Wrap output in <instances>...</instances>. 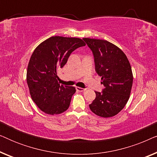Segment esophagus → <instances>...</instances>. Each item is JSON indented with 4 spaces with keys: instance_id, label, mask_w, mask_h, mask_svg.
<instances>
[{
    "instance_id": "34e87169",
    "label": "esophagus",
    "mask_w": 157,
    "mask_h": 157,
    "mask_svg": "<svg viewBox=\"0 0 157 157\" xmlns=\"http://www.w3.org/2000/svg\"><path fill=\"white\" fill-rule=\"evenodd\" d=\"M76 89L77 91H79V92H83V91H86L85 89H83V88H81V87H78V86H76Z\"/></svg>"
}]
</instances>
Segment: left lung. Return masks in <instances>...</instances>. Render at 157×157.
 I'll list each match as a JSON object with an SVG mask.
<instances>
[{
    "mask_svg": "<svg viewBox=\"0 0 157 157\" xmlns=\"http://www.w3.org/2000/svg\"><path fill=\"white\" fill-rule=\"evenodd\" d=\"M83 39L93 52L96 72L105 86L101 93L95 91L96 98L89 108L98 117H112L124 108L130 97L133 83L130 63L114 44L105 40Z\"/></svg>",
    "mask_w": 157,
    "mask_h": 157,
    "instance_id": "left-lung-1",
    "label": "left lung"
}]
</instances>
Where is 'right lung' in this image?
I'll return each instance as SVG.
<instances>
[{"instance_id": "add662e5", "label": "right lung", "mask_w": 157, "mask_h": 157, "mask_svg": "<svg viewBox=\"0 0 157 157\" xmlns=\"http://www.w3.org/2000/svg\"><path fill=\"white\" fill-rule=\"evenodd\" d=\"M86 44L78 38L52 36L36 47L30 59L26 80L32 100L47 114H60L69 107L74 86L60 85L57 71L73 51Z\"/></svg>"}]
</instances>
